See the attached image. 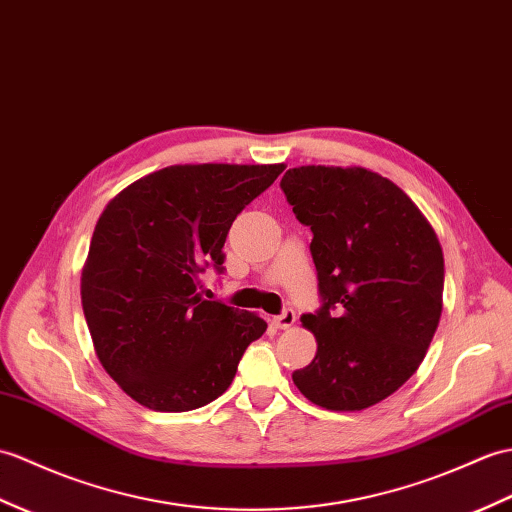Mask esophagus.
Here are the masks:
<instances>
[{
	"label": "esophagus",
	"mask_w": 512,
	"mask_h": 512,
	"mask_svg": "<svg viewBox=\"0 0 512 512\" xmlns=\"http://www.w3.org/2000/svg\"><path fill=\"white\" fill-rule=\"evenodd\" d=\"M294 323H296V314L292 310H283V314L275 316V320H272V325L279 329H290Z\"/></svg>",
	"instance_id": "34e87169"
}]
</instances>
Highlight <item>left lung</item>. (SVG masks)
Masks as SVG:
<instances>
[{
  "label": "left lung",
  "instance_id": "left-lung-1",
  "mask_svg": "<svg viewBox=\"0 0 512 512\" xmlns=\"http://www.w3.org/2000/svg\"><path fill=\"white\" fill-rule=\"evenodd\" d=\"M281 189L310 227L323 307L303 314L314 360L292 373L316 406L358 412L417 373L443 312L436 231L390 178L351 165H301Z\"/></svg>",
  "mask_w": 512,
  "mask_h": 512
}]
</instances>
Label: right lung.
<instances>
[{"mask_svg":"<svg viewBox=\"0 0 512 512\" xmlns=\"http://www.w3.org/2000/svg\"><path fill=\"white\" fill-rule=\"evenodd\" d=\"M283 163H185L122 189L93 229L80 275L82 312L104 371L139 406L187 412L218 399L248 344L255 312L205 301L200 272L222 270L224 242Z\"/></svg>","mask_w":512,"mask_h":512,"instance_id":"right-lung-1","label":"right lung"}]
</instances>
